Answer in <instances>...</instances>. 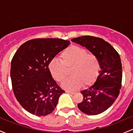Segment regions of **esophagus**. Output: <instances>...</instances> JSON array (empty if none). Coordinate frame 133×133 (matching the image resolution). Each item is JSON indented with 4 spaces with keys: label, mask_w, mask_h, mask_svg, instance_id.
Segmentation results:
<instances>
[{
    "label": "esophagus",
    "mask_w": 133,
    "mask_h": 133,
    "mask_svg": "<svg viewBox=\"0 0 133 133\" xmlns=\"http://www.w3.org/2000/svg\"><path fill=\"white\" fill-rule=\"evenodd\" d=\"M65 92H66L67 93L72 94V95H74V94L75 93V92H73V91H65Z\"/></svg>",
    "instance_id": "1"
}]
</instances>
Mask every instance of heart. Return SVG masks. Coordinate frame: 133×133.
Returning <instances> with one entry per match:
<instances>
[{
  "label": "heart",
  "mask_w": 133,
  "mask_h": 133,
  "mask_svg": "<svg viewBox=\"0 0 133 133\" xmlns=\"http://www.w3.org/2000/svg\"><path fill=\"white\" fill-rule=\"evenodd\" d=\"M60 60L53 59L48 64L52 77L61 82L66 78L68 71L71 76L62 84L63 88L69 90L78 89L81 85L89 87L96 82L100 74V64L98 57L88 53L85 49L71 45L60 54Z\"/></svg>",
  "instance_id": "b5f03b06"
}]
</instances>
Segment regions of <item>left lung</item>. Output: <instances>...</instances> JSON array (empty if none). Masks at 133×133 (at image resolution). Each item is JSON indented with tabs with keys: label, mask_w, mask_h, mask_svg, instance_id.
Wrapping results in <instances>:
<instances>
[{
	"label": "left lung",
	"mask_w": 133,
	"mask_h": 133,
	"mask_svg": "<svg viewBox=\"0 0 133 133\" xmlns=\"http://www.w3.org/2000/svg\"><path fill=\"white\" fill-rule=\"evenodd\" d=\"M71 41L85 47L100 61L101 70L96 82L80 92L84 98L78 104L79 109L85 114L98 115L110 108L120 93L122 79L120 55L109 43L98 37L82 36Z\"/></svg>",
	"instance_id": "8db88e82"
}]
</instances>
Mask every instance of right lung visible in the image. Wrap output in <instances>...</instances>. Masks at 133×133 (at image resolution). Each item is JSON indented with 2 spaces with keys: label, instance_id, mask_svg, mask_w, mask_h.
<instances>
[{
  "label": "right lung",
  "instance_id": "add662e5",
  "mask_svg": "<svg viewBox=\"0 0 133 133\" xmlns=\"http://www.w3.org/2000/svg\"><path fill=\"white\" fill-rule=\"evenodd\" d=\"M69 41L36 38L25 42L13 56L10 75L16 98L30 113L42 116L51 113L64 93L48 69V64Z\"/></svg>",
  "mask_w": 133,
  "mask_h": 133
}]
</instances>
